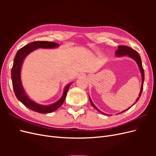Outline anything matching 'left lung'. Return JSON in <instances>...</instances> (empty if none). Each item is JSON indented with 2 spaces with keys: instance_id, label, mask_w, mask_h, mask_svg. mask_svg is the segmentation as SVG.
Wrapping results in <instances>:
<instances>
[{
  "instance_id": "obj_1",
  "label": "left lung",
  "mask_w": 156,
  "mask_h": 156,
  "mask_svg": "<svg viewBox=\"0 0 156 156\" xmlns=\"http://www.w3.org/2000/svg\"><path fill=\"white\" fill-rule=\"evenodd\" d=\"M115 55L117 56H127V55L129 56L130 58H132L134 59L135 60V62L137 63L139 67L140 73H141V76H142V84H141V88H140V93H139V97L137 98V99H136V101L134 103V104H133V105H135V103L137 102L138 100H139V98H140V97L141 96V94H142L143 90V84H144V69L143 68L142 61H141L140 56V55H139V53H138L137 51H136L135 50L133 49L132 48H129V47H127V46H125V45H120V46H119V48H118V49L115 52ZM89 98H90V97H89ZM90 103H91L92 106L94 108H96V109L98 111H99L100 113H101V114L105 115L104 112H101L100 109H98V108L95 105H94V104L92 103L90 98ZM133 105H132V106H133ZM129 108H127L126 110L124 111L123 112H124V111L128 110Z\"/></svg>"
}]
</instances>
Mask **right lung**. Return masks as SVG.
I'll use <instances>...</instances> for the list:
<instances>
[{"mask_svg":"<svg viewBox=\"0 0 156 156\" xmlns=\"http://www.w3.org/2000/svg\"><path fill=\"white\" fill-rule=\"evenodd\" d=\"M58 47V44L52 41H36L25 45L19 49L13 60V64L11 71V77L14 93L17 98L23 105L30 109L39 113H49L56 111L64 103L66 97L68 88L71 84L65 87L62 96L60 100L53 104L49 105H42L31 100L24 91L21 81V68L25 58L32 51L38 48H55Z\"/></svg>","mask_w":156,"mask_h":156,"instance_id":"add662e5","label":"right lung"}]
</instances>
